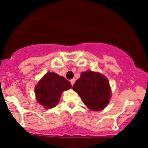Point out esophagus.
<instances>
[{
  "label": "esophagus",
  "instance_id": "obj_1",
  "mask_svg": "<svg viewBox=\"0 0 148 148\" xmlns=\"http://www.w3.org/2000/svg\"><path fill=\"white\" fill-rule=\"evenodd\" d=\"M70 82H71V85H74V82H75V79H71V80H70Z\"/></svg>",
  "mask_w": 148,
  "mask_h": 148
}]
</instances>
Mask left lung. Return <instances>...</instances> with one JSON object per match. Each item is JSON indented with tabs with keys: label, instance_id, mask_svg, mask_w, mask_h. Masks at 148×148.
<instances>
[{
	"label": "left lung",
	"instance_id": "obj_1",
	"mask_svg": "<svg viewBox=\"0 0 148 148\" xmlns=\"http://www.w3.org/2000/svg\"><path fill=\"white\" fill-rule=\"evenodd\" d=\"M73 90L80 96L86 107L93 111L105 108L111 98L110 82L100 73L86 71L73 85Z\"/></svg>",
	"mask_w": 148,
	"mask_h": 148
}]
</instances>
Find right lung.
<instances>
[{
	"mask_svg": "<svg viewBox=\"0 0 148 148\" xmlns=\"http://www.w3.org/2000/svg\"><path fill=\"white\" fill-rule=\"evenodd\" d=\"M71 88V82L56 73L48 72L35 87L36 100L46 109H51L58 103L62 93Z\"/></svg>",
	"mask_w": 148,
	"mask_h": 148,
	"instance_id": "obj_1",
	"label": "right lung"
}]
</instances>
